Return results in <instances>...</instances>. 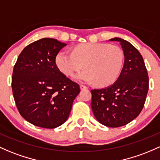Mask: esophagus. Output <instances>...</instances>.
<instances>
[{
  "label": "esophagus",
  "mask_w": 160,
  "mask_h": 160,
  "mask_svg": "<svg viewBox=\"0 0 160 160\" xmlns=\"http://www.w3.org/2000/svg\"><path fill=\"white\" fill-rule=\"evenodd\" d=\"M80 89H81V90H84V89H87V87H86V86H84V85H80Z\"/></svg>",
  "instance_id": "1"
}]
</instances>
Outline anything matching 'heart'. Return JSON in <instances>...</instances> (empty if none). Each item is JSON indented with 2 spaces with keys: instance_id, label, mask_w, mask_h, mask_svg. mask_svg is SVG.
I'll return each instance as SVG.
<instances>
[{
  "instance_id": "1",
  "label": "heart",
  "mask_w": 160,
  "mask_h": 160,
  "mask_svg": "<svg viewBox=\"0 0 160 160\" xmlns=\"http://www.w3.org/2000/svg\"><path fill=\"white\" fill-rule=\"evenodd\" d=\"M124 54L116 45L106 43H84L77 45L73 52L63 50L56 55L58 68L71 77L83 67L87 70L77 73L75 80L83 83L107 86L115 82L122 71Z\"/></svg>"
}]
</instances>
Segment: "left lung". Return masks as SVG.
<instances>
[{
  "label": "left lung",
  "mask_w": 160,
  "mask_h": 160,
  "mask_svg": "<svg viewBox=\"0 0 160 160\" xmlns=\"http://www.w3.org/2000/svg\"><path fill=\"white\" fill-rule=\"evenodd\" d=\"M109 41L120 43L124 56V66L112 85L91 90V107L99 123L106 127L118 128L136 118L143 109L149 77L143 57L134 45L118 37Z\"/></svg>",
  "instance_id": "left-lung-1"
}]
</instances>
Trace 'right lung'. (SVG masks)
Here are the masks:
<instances>
[{
    "label": "right lung",
    "mask_w": 160,
    "mask_h": 160,
    "mask_svg": "<svg viewBox=\"0 0 160 160\" xmlns=\"http://www.w3.org/2000/svg\"><path fill=\"white\" fill-rule=\"evenodd\" d=\"M66 45L50 38L34 42L22 51L13 68L12 89L17 109L38 127L52 129L64 124L80 92L78 84L56 64V55Z\"/></svg>",
    "instance_id": "right-lung-1"
}]
</instances>
